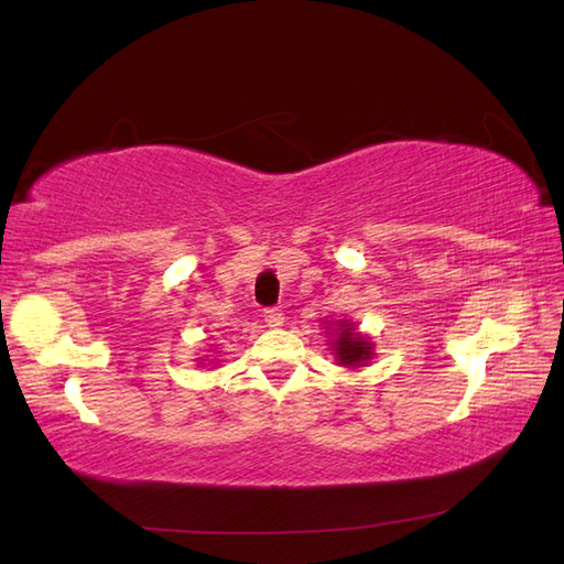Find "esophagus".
Returning a JSON list of instances; mask_svg holds the SVG:
<instances>
[{"instance_id": "esophagus-1", "label": "esophagus", "mask_w": 564, "mask_h": 564, "mask_svg": "<svg viewBox=\"0 0 564 564\" xmlns=\"http://www.w3.org/2000/svg\"><path fill=\"white\" fill-rule=\"evenodd\" d=\"M264 322H267V326H271V329H279V326L283 324V312L279 307L264 310Z\"/></svg>"}]
</instances>
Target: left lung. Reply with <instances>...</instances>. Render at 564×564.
<instances>
[{
  "instance_id": "1",
  "label": "left lung",
  "mask_w": 564,
  "mask_h": 564,
  "mask_svg": "<svg viewBox=\"0 0 564 564\" xmlns=\"http://www.w3.org/2000/svg\"><path fill=\"white\" fill-rule=\"evenodd\" d=\"M336 332H341L334 341L338 365H346V368H360V365H365L375 356L372 344L365 336L356 334L350 322L338 324Z\"/></svg>"
}]
</instances>
